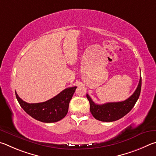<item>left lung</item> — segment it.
Instances as JSON below:
<instances>
[{
	"label": "left lung",
	"mask_w": 156,
	"mask_h": 156,
	"mask_svg": "<svg viewBox=\"0 0 156 156\" xmlns=\"http://www.w3.org/2000/svg\"><path fill=\"white\" fill-rule=\"evenodd\" d=\"M142 85L141 76L137 88L133 94L127 99L120 102H111L98 105L87 94L86 97L90 103V110L95 119L103 122H112L121 119L129 113L133 108L140 94Z\"/></svg>",
	"instance_id": "obj_1"
}]
</instances>
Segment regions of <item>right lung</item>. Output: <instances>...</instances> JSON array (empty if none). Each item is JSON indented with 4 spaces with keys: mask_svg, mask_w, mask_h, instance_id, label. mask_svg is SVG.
I'll return each instance as SVG.
<instances>
[{
    "mask_svg": "<svg viewBox=\"0 0 156 156\" xmlns=\"http://www.w3.org/2000/svg\"><path fill=\"white\" fill-rule=\"evenodd\" d=\"M76 88V86L66 88L55 97L42 103H28L22 100L16 92V97L21 108L32 118L43 122H55L67 114L70 101Z\"/></svg>",
    "mask_w": 156,
    "mask_h": 156,
    "instance_id": "obj_1",
    "label": "right lung"
}]
</instances>
